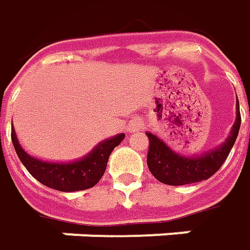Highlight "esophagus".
Wrapping results in <instances>:
<instances>
[{"label":"esophagus","instance_id":"34e87169","mask_svg":"<svg viewBox=\"0 0 250 250\" xmlns=\"http://www.w3.org/2000/svg\"><path fill=\"white\" fill-rule=\"evenodd\" d=\"M142 128H143V124L139 121L132 122V125H130V129H132V130H139V129H142Z\"/></svg>","mask_w":250,"mask_h":250}]
</instances>
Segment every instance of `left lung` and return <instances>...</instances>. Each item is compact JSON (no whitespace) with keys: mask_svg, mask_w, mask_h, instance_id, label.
<instances>
[{"mask_svg":"<svg viewBox=\"0 0 250 250\" xmlns=\"http://www.w3.org/2000/svg\"><path fill=\"white\" fill-rule=\"evenodd\" d=\"M241 126V113L239 103L237 104V118L231 129V135L220 147L213 148L205 155L199 157H183L179 155L172 148H169L160 137L146 133L150 143L147 152V167L152 176L161 183L168 186H184V184L198 183L208 180L222 168L227 160L232 146L238 136Z\"/></svg>","mask_w":250,"mask_h":250,"instance_id":"8db88e82","label":"left lung"}]
</instances>
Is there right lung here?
<instances>
[{
	"label": "right lung",
	"mask_w": 250,
	"mask_h": 250,
	"mask_svg": "<svg viewBox=\"0 0 250 250\" xmlns=\"http://www.w3.org/2000/svg\"><path fill=\"white\" fill-rule=\"evenodd\" d=\"M11 137L19 160L30 175L46 187L68 192L92 188L98 184L102 176L104 175L110 154L124 140L125 135L120 133L111 139H107L82 160L67 164L45 162L28 155L19 145L15 129H12Z\"/></svg>",
	"instance_id": "obj_1"
}]
</instances>
